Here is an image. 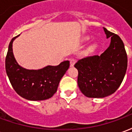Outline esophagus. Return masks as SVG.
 I'll return each instance as SVG.
<instances>
[{
  "mask_svg": "<svg viewBox=\"0 0 132 132\" xmlns=\"http://www.w3.org/2000/svg\"><path fill=\"white\" fill-rule=\"evenodd\" d=\"M75 63H76V61H75V59H71V61H70V66L72 67V66H74Z\"/></svg>",
  "mask_w": 132,
  "mask_h": 132,
  "instance_id": "1",
  "label": "esophagus"
}]
</instances>
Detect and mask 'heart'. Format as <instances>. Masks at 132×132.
Masks as SVG:
<instances>
[{
    "label": "heart",
    "mask_w": 132,
    "mask_h": 132,
    "mask_svg": "<svg viewBox=\"0 0 132 132\" xmlns=\"http://www.w3.org/2000/svg\"><path fill=\"white\" fill-rule=\"evenodd\" d=\"M90 39V37H88V36H86V37H84L83 38V42H87V41H88ZM97 48V43H93L91 45H90L88 46V52H95Z\"/></svg>",
    "instance_id": "b5f03b06"
}]
</instances>
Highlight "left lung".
Returning a JSON list of instances; mask_svg holds the SVG:
<instances>
[{"instance_id": "obj_1", "label": "left lung", "mask_w": 132, "mask_h": 132, "mask_svg": "<svg viewBox=\"0 0 132 132\" xmlns=\"http://www.w3.org/2000/svg\"><path fill=\"white\" fill-rule=\"evenodd\" d=\"M107 39L110 38L108 49L101 54L83 58L75 64L78 71V86L88 97L102 98L118 89L127 68L125 45L118 35L103 27Z\"/></svg>"}]
</instances>
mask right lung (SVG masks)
<instances>
[{"instance_id":"1","label":"right lung","mask_w":132,"mask_h":132,"mask_svg":"<svg viewBox=\"0 0 132 132\" xmlns=\"http://www.w3.org/2000/svg\"><path fill=\"white\" fill-rule=\"evenodd\" d=\"M18 36L10 41L5 59V70L10 83L16 93L24 99L32 101L49 99L57 90L70 62L65 61L58 66H46L37 70L23 68L13 54V43Z\"/></svg>"}]
</instances>
